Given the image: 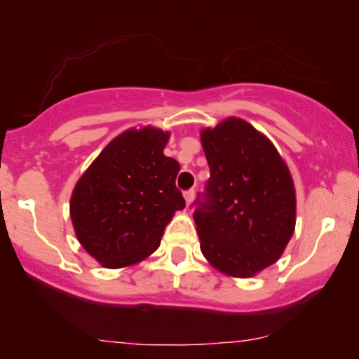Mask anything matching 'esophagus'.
Instances as JSON below:
<instances>
[{"mask_svg": "<svg viewBox=\"0 0 359 359\" xmlns=\"http://www.w3.org/2000/svg\"><path fill=\"white\" fill-rule=\"evenodd\" d=\"M184 199H186V204H191L193 203V199H194V189H188V191H184Z\"/></svg>", "mask_w": 359, "mask_h": 359, "instance_id": "34e87169", "label": "esophagus"}]
</instances>
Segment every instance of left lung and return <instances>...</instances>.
<instances>
[{"label": "left lung", "instance_id": "8db88e82", "mask_svg": "<svg viewBox=\"0 0 359 359\" xmlns=\"http://www.w3.org/2000/svg\"><path fill=\"white\" fill-rule=\"evenodd\" d=\"M210 176L191 208L201 252L225 274L250 278L281 257L296 224L287 166L266 137L242 119L201 134Z\"/></svg>", "mask_w": 359, "mask_h": 359}]
</instances>
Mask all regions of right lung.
<instances>
[{"label":"right lung","instance_id":"obj_1","mask_svg":"<svg viewBox=\"0 0 359 359\" xmlns=\"http://www.w3.org/2000/svg\"><path fill=\"white\" fill-rule=\"evenodd\" d=\"M168 134L127 130L101 151L73 191L76 237L102 266L122 268L149 257L184 198L176 188L180 163L163 155Z\"/></svg>","mask_w":359,"mask_h":359}]
</instances>
